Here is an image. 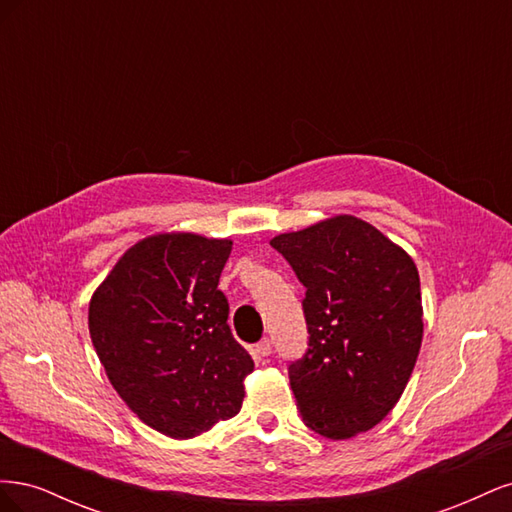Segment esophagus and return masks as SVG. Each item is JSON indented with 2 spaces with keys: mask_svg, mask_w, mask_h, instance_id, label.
<instances>
[{
  "mask_svg": "<svg viewBox=\"0 0 512 512\" xmlns=\"http://www.w3.org/2000/svg\"><path fill=\"white\" fill-rule=\"evenodd\" d=\"M273 352V344L271 339H260V342L254 346V356H258V359H265V356H269Z\"/></svg>",
  "mask_w": 512,
  "mask_h": 512,
  "instance_id": "obj_1",
  "label": "esophagus"
}]
</instances>
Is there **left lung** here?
Here are the masks:
<instances>
[{
  "mask_svg": "<svg viewBox=\"0 0 512 512\" xmlns=\"http://www.w3.org/2000/svg\"><path fill=\"white\" fill-rule=\"evenodd\" d=\"M305 286L307 350L288 367L307 427L331 440L369 431L404 393L423 342L414 260L354 218L271 239Z\"/></svg>",
  "mask_w": 512,
  "mask_h": 512,
  "instance_id": "1",
  "label": "left lung"
}]
</instances>
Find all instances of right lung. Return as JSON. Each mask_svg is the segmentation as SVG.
Listing matches in <instances>:
<instances>
[{
  "label": "right lung",
  "mask_w": 512,
  "mask_h": 512,
  "mask_svg": "<svg viewBox=\"0 0 512 512\" xmlns=\"http://www.w3.org/2000/svg\"><path fill=\"white\" fill-rule=\"evenodd\" d=\"M228 239L164 232L132 245L89 303L108 380L145 425L188 440L241 410L252 356L218 290Z\"/></svg>",
  "instance_id": "obj_1"
}]
</instances>
